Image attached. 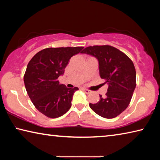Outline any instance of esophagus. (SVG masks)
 <instances>
[{"mask_svg":"<svg viewBox=\"0 0 160 160\" xmlns=\"http://www.w3.org/2000/svg\"><path fill=\"white\" fill-rule=\"evenodd\" d=\"M83 90L85 91L87 94H90V93H91V92H92V91H91V90H88V89H85V88H84V89H83Z\"/></svg>","mask_w":160,"mask_h":160,"instance_id":"1","label":"esophagus"}]
</instances>
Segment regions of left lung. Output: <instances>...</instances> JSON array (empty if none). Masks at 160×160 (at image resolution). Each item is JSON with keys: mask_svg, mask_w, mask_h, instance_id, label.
I'll use <instances>...</instances> for the list:
<instances>
[{"mask_svg": "<svg viewBox=\"0 0 160 160\" xmlns=\"http://www.w3.org/2000/svg\"><path fill=\"white\" fill-rule=\"evenodd\" d=\"M81 53L98 59L99 75L108 84L106 97L99 95L98 102L89 105L102 117H116L128 107L136 86L133 63L122 51L109 45L91 46Z\"/></svg>", "mask_w": 160, "mask_h": 160, "instance_id": "left-lung-1", "label": "left lung"}]
</instances>
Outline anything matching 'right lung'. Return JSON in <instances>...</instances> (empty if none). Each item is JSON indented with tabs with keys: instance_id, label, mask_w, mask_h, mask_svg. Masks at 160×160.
Masks as SVG:
<instances>
[{
	"instance_id": "1",
	"label": "right lung",
	"mask_w": 160,
	"mask_h": 160,
	"mask_svg": "<svg viewBox=\"0 0 160 160\" xmlns=\"http://www.w3.org/2000/svg\"><path fill=\"white\" fill-rule=\"evenodd\" d=\"M83 48H47L29 61L24 75L27 92L36 109L47 117H60L71 107L78 88H68L59 83L58 78L64 73L70 58L82 52Z\"/></svg>"
}]
</instances>
